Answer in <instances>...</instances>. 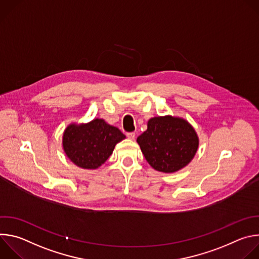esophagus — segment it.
<instances>
[{
	"label": "esophagus",
	"instance_id": "34e87169",
	"mask_svg": "<svg viewBox=\"0 0 259 259\" xmlns=\"http://www.w3.org/2000/svg\"><path fill=\"white\" fill-rule=\"evenodd\" d=\"M127 137H128L130 140H134V139H135V133H134V132L127 133Z\"/></svg>",
	"mask_w": 259,
	"mask_h": 259
}]
</instances>
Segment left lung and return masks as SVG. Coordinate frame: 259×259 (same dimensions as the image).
Instances as JSON below:
<instances>
[{"instance_id":"obj_1","label":"left lung","mask_w":259,"mask_h":259,"mask_svg":"<svg viewBox=\"0 0 259 259\" xmlns=\"http://www.w3.org/2000/svg\"><path fill=\"white\" fill-rule=\"evenodd\" d=\"M136 141L147 163L163 173L188 166L199 149L195 128L186 119L170 115L150 119L147 129Z\"/></svg>"}]
</instances>
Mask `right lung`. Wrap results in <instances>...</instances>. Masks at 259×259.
Wrapping results in <instances>:
<instances>
[{
  "instance_id": "add662e5",
  "label": "right lung",
  "mask_w": 259,
  "mask_h": 259,
  "mask_svg": "<svg viewBox=\"0 0 259 259\" xmlns=\"http://www.w3.org/2000/svg\"><path fill=\"white\" fill-rule=\"evenodd\" d=\"M125 138L117 127L97 118L88 123H70L62 135V149L76 166L94 170L109 158L116 144Z\"/></svg>"
}]
</instances>
